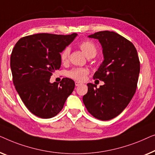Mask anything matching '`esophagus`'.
<instances>
[{
  "label": "esophagus",
  "instance_id": "esophagus-1",
  "mask_svg": "<svg viewBox=\"0 0 155 155\" xmlns=\"http://www.w3.org/2000/svg\"><path fill=\"white\" fill-rule=\"evenodd\" d=\"M81 84V83H80V82H78V81H76V82H75V85H76V86H80Z\"/></svg>",
  "mask_w": 155,
  "mask_h": 155
}]
</instances>
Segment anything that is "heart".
<instances>
[{
	"label": "heart",
	"instance_id": "b5f03b06",
	"mask_svg": "<svg viewBox=\"0 0 155 155\" xmlns=\"http://www.w3.org/2000/svg\"><path fill=\"white\" fill-rule=\"evenodd\" d=\"M78 47L83 51L87 58H94L97 55V48L95 43L91 41H81ZM69 54H70V48L69 47L65 48L60 54V60L62 63H67L69 60ZM88 74V70L84 68H75L71 69L68 72V76L74 79L82 81L86 79Z\"/></svg>",
	"mask_w": 155,
	"mask_h": 155
}]
</instances>
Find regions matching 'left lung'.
<instances>
[{"mask_svg": "<svg viewBox=\"0 0 155 155\" xmlns=\"http://www.w3.org/2000/svg\"><path fill=\"white\" fill-rule=\"evenodd\" d=\"M97 39L104 60L93 75L104 82L97 88L89 83L83 97L87 110L97 119L107 121L123 112L136 93L140 73V61L134 44L114 31H103L88 36Z\"/></svg>", "mask_w": 155, "mask_h": 155, "instance_id": "obj_1", "label": "left lung"}]
</instances>
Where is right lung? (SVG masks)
Here are the masks:
<instances>
[{
  "mask_svg": "<svg viewBox=\"0 0 155 155\" xmlns=\"http://www.w3.org/2000/svg\"><path fill=\"white\" fill-rule=\"evenodd\" d=\"M77 34H37L21 38L10 56L13 84L28 110L36 116L50 119L62 110L74 89L72 79L63 78L51 84L50 78L61 66L60 53Z\"/></svg>",
  "mask_w": 155,
  "mask_h": 155,
  "instance_id": "right-lung-1",
  "label": "right lung"
}]
</instances>
